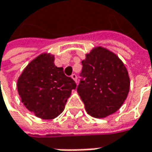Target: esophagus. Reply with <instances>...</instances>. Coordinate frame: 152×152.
Returning a JSON list of instances; mask_svg holds the SVG:
<instances>
[{"label":"esophagus","instance_id":"34e87169","mask_svg":"<svg viewBox=\"0 0 152 152\" xmlns=\"http://www.w3.org/2000/svg\"><path fill=\"white\" fill-rule=\"evenodd\" d=\"M71 78H72V80H74L76 83H77V80H78V78H77V75L75 74V73H72V75H71Z\"/></svg>","mask_w":152,"mask_h":152}]
</instances>
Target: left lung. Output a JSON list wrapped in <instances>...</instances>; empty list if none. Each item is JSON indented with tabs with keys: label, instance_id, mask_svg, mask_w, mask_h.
<instances>
[{
	"label": "left lung",
	"instance_id": "8db88e82",
	"mask_svg": "<svg viewBox=\"0 0 152 152\" xmlns=\"http://www.w3.org/2000/svg\"><path fill=\"white\" fill-rule=\"evenodd\" d=\"M78 93L87 113L103 118L116 112L125 102L130 80L119 57L102 47H96L82 61Z\"/></svg>",
	"mask_w": 152,
	"mask_h": 152
}]
</instances>
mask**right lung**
I'll return each mask as SVG.
<instances>
[{
  "instance_id": "add662e5",
  "label": "right lung",
  "mask_w": 152,
  "mask_h": 152,
  "mask_svg": "<svg viewBox=\"0 0 152 152\" xmlns=\"http://www.w3.org/2000/svg\"><path fill=\"white\" fill-rule=\"evenodd\" d=\"M55 57L42 54L31 61L19 76L17 88L27 110L37 117L51 120L61 115L77 85L54 63Z\"/></svg>"
}]
</instances>
